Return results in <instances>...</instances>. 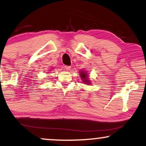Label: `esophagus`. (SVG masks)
Instances as JSON below:
<instances>
[{"mask_svg": "<svg viewBox=\"0 0 146 146\" xmlns=\"http://www.w3.org/2000/svg\"><path fill=\"white\" fill-rule=\"evenodd\" d=\"M64 70L66 71H69L70 70V66H64Z\"/></svg>", "mask_w": 146, "mask_h": 146, "instance_id": "1", "label": "esophagus"}]
</instances>
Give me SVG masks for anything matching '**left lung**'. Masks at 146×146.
<instances>
[{
	"mask_svg": "<svg viewBox=\"0 0 146 146\" xmlns=\"http://www.w3.org/2000/svg\"><path fill=\"white\" fill-rule=\"evenodd\" d=\"M80 76L82 78V82H84L86 84H91L90 83V80H89L88 78V74L86 72V71L85 70H82V71H80Z\"/></svg>",
	"mask_w": 146,
	"mask_h": 146,
	"instance_id": "1",
	"label": "left lung"
}]
</instances>
